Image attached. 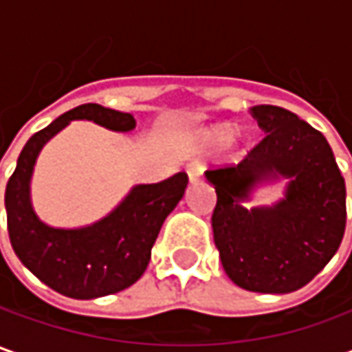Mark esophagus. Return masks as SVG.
I'll use <instances>...</instances> for the list:
<instances>
[{
	"mask_svg": "<svg viewBox=\"0 0 352 352\" xmlns=\"http://www.w3.org/2000/svg\"><path fill=\"white\" fill-rule=\"evenodd\" d=\"M201 172H204V164H201V162H192V164H188V168H186L188 180H190L192 184L199 182V176H201Z\"/></svg>",
	"mask_w": 352,
	"mask_h": 352,
	"instance_id": "esophagus-1",
	"label": "esophagus"
}]
</instances>
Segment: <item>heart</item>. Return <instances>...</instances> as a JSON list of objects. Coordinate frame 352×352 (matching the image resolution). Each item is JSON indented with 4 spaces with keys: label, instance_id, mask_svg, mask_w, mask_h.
Listing matches in <instances>:
<instances>
[{
    "label": "heart",
    "instance_id": "heart-1",
    "mask_svg": "<svg viewBox=\"0 0 352 352\" xmlns=\"http://www.w3.org/2000/svg\"><path fill=\"white\" fill-rule=\"evenodd\" d=\"M236 127L231 123H219V125H211L206 127L204 131H199V144L208 151H219L229 146L231 141L235 139ZM250 135H243V142L249 146L250 144Z\"/></svg>",
    "mask_w": 352,
    "mask_h": 352
}]
</instances>
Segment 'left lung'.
<instances>
[{"instance_id":"left-lung-1","label":"left lung","mask_w":352,"mask_h":352,"mask_svg":"<svg viewBox=\"0 0 352 352\" xmlns=\"http://www.w3.org/2000/svg\"><path fill=\"white\" fill-rule=\"evenodd\" d=\"M266 133L239 164L206 172L217 204L213 241L227 276L261 294L300 290L337 252L346 223V190L327 139L276 105L250 109ZM288 177L287 196L270 208H242L252 188Z\"/></svg>"}]
</instances>
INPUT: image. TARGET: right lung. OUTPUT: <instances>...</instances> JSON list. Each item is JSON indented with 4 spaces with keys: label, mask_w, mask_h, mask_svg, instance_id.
<instances>
[{
    "label": "right lung",
    "mask_w": 352,
    "mask_h": 352,
    "mask_svg": "<svg viewBox=\"0 0 352 352\" xmlns=\"http://www.w3.org/2000/svg\"><path fill=\"white\" fill-rule=\"evenodd\" d=\"M74 119L119 133L135 129V117L98 103H84L34 133L23 146L6 188L9 241L19 261L48 288L74 300H94L133 286L151 261V249L168 213L182 199L188 174L135 186L103 219L80 229L43 223L31 204V176L41 148Z\"/></svg>",
    "instance_id": "add662e5"
}]
</instances>
